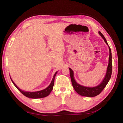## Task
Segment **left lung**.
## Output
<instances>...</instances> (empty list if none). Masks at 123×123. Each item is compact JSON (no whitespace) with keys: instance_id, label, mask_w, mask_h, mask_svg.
I'll return each mask as SVG.
<instances>
[{"instance_id":"1","label":"left lung","mask_w":123,"mask_h":123,"mask_svg":"<svg viewBox=\"0 0 123 123\" xmlns=\"http://www.w3.org/2000/svg\"><path fill=\"white\" fill-rule=\"evenodd\" d=\"M99 35L102 37V38L104 39V41L106 43V44H108L107 42L106 39L104 37V36L103 35V34L99 31L98 32ZM109 48V51H110V56H109V60H108V64L107 68V71L106 75L105 76V78H104L103 80L98 85L95 87H86L82 86V85L78 84L77 83L74 78V73L73 71L72 70L71 68H69L70 70V77L71 79V82H72V84L73 85V87L74 89L75 90L76 92L78 93L80 95L84 96H87V97H94L100 94L102 91L103 90L104 88L106 86L108 82H109L110 80L111 79V75H112V52H111V50L110 47L108 46Z\"/></svg>"}]
</instances>
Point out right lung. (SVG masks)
<instances>
[{
    "label": "right lung",
    "instance_id": "1",
    "mask_svg": "<svg viewBox=\"0 0 123 123\" xmlns=\"http://www.w3.org/2000/svg\"><path fill=\"white\" fill-rule=\"evenodd\" d=\"M58 72H56L54 75L52 80L51 81L50 84L49 85V86L47 87L45 89L41 90V91H37V92H26V91H22L21 89L17 86V85L13 82L12 81V80L11 79V80L13 83V84L16 87V88L18 89L20 92L23 95H24L27 98H45L47 96L49 95L50 93H51V91H52L53 89V87L54 85V82H55V75L56 74V73Z\"/></svg>",
    "mask_w": 123,
    "mask_h": 123
}]
</instances>
